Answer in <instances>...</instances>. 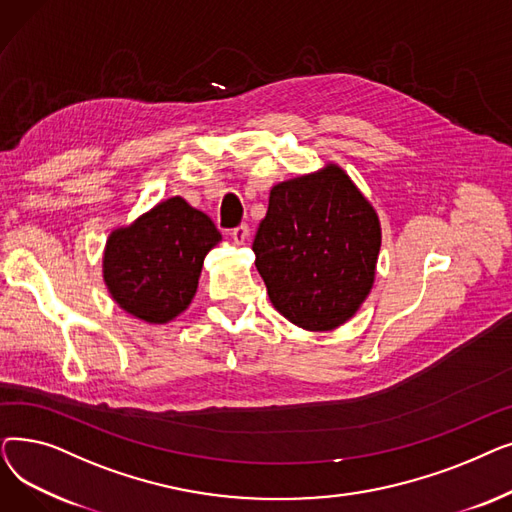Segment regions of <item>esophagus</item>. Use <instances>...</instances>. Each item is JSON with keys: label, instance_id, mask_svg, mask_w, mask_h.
Wrapping results in <instances>:
<instances>
[{"label": "esophagus", "instance_id": "obj_1", "mask_svg": "<svg viewBox=\"0 0 512 512\" xmlns=\"http://www.w3.org/2000/svg\"><path fill=\"white\" fill-rule=\"evenodd\" d=\"M230 236H232V240L236 242V245H242V242H245V240L249 238V226H247V224L236 226V228L230 232Z\"/></svg>", "mask_w": 512, "mask_h": 512}]
</instances>
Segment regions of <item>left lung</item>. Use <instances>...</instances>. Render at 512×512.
<instances>
[{"label": "left lung", "mask_w": 512, "mask_h": 512, "mask_svg": "<svg viewBox=\"0 0 512 512\" xmlns=\"http://www.w3.org/2000/svg\"><path fill=\"white\" fill-rule=\"evenodd\" d=\"M380 245L378 213L330 164L272 188L253 253L272 305L294 326L326 332L367 299Z\"/></svg>", "instance_id": "8db88e82"}]
</instances>
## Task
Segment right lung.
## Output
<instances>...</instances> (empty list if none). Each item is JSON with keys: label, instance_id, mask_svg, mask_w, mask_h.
<instances>
[{"label": "right lung", "instance_id": "add662e5", "mask_svg": "<svg viewBox=\"0 0 512 512\" xmlns=\"http://www.w3.org/2000/svg\"><path fill=\"white\" fill-rule=\"evenodd\" d=\"M222 234L182 197L157 203L107 238L103 280L112 299L149 324H166L191 305L205 255Z\"/></svg>", "mask_w": 512, "mask_h": 512}]
</instances>
